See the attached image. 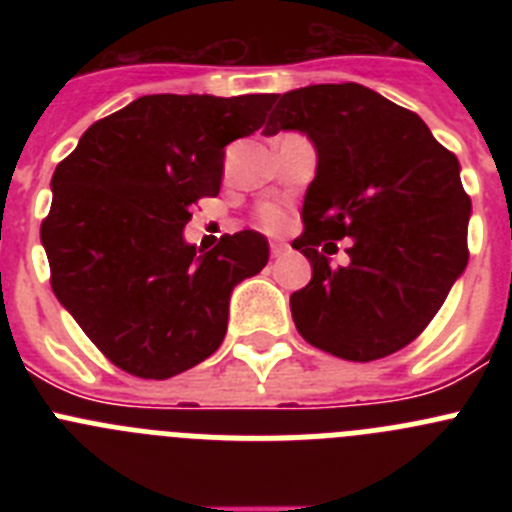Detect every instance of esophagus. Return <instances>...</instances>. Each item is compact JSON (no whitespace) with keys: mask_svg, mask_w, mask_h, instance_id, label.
Listing matches in <instances>:
<instances>
[{"mask_svg":"<svg viewBox=\"0 0 512 512\" xmlns=\"http://www.w3.org/2000/svg\"><path fill=\"white\" fill-rule=\"evenodd\" d=\"M271 256H274V259H279V256H284V253H289V246L284 241H271Z\"/></svg>","mask_w":512,"mask_h":512,"instance_id":"34e87169","label":"esophagus"}]
</instances>
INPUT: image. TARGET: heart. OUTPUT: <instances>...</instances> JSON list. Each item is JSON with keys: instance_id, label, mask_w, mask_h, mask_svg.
<instances>
[{"instance_id": "b5f03b06", "label": "heart", "mask_w": 512, "mask_h": 512, "mask_svg": "<svg viewBox=\"0 0 512 512\" xmlns=\"http://www.w3.org/2000/svg\"><path fill=\"white\" fill-rule=\"evenodd\" d=\"M259 223L269 230L282 228V223H284L282 210H277V207H264V210L259 212Z\"/></svg>"}]
</instances>
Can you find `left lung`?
<instances>
[{
	"label": "left lung",
	"mask_w": 512,
	"mask_h": 512,
	"mask_svg": "<svg viewBox=\"0 0 512 512\" xmlns=\"http://www.w3.org/2000/svg\"><path fill=\"white\" fill-rule=\"evenodd\" d=\"M264 135L310 138L318 169L302 202L312 279L289 297L307 343L346 361L390 356L420 336L469 261L472 202L461 166L415 112L361 84L271 97ZM352 238L346 267L333 240Z\"/></svg>",
	"instance_id": "1"
}]
</instances>
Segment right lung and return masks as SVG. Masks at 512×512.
<instances>
[{
	"instance_id": "1",
	"label": "right lung",
	"mask_w": 512,
	"mask_h": 512,
	"mask_svg": "<svg viewBox=\"0 0 512 512\" xmlns=\"http://www.w3.org/2000/svg\"><path fill=\"white\" fill-rule=\"evenodd\" d=\"M271 97H138L56 166L40 225L53 295L122 372L169 379L215 354L235 284L269 261L256 230L200 251L184 225L220 192L225 146L264 125Z\"/></svg>"
}]
</instances>
